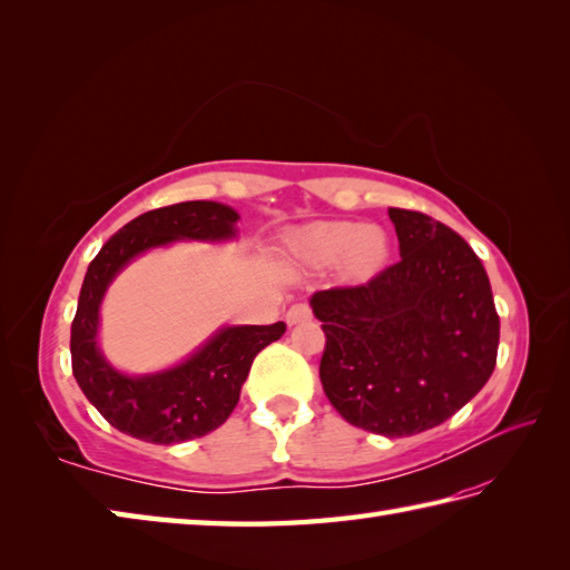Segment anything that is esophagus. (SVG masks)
I'll list each match as a JSON object with an SVG mask.
<instances>
[{"label":"esophagus","instance_id":"34e87169","mask_svg":"<svg viewBox=\"0 0 570 570\" xmlns=\"http://www.w3.org/2000/svg\"><path fill=\"white\" fill-rule=\"evenodd\" d=\"M311 318V308L306 304H294L292 308L286 311V323L288 325H296L301 321H308Z\"/></svg>","mask_w":570,"mask_h":570}]
</instances>
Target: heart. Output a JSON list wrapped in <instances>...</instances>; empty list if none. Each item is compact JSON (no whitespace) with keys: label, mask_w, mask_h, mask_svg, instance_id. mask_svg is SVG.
<instances>
[{"label":"heart","mask_w":570,"mask_h":570,"mask_svg":"<svg viewBox=\"0 0 570 570\" xmlns=\"http://www.w3.org/2000/svg\"><path fill=\"white\" fill-rule=\"evenodd\" d=\"M301 245L313 259L331 264L343 259L345 272L353 278H367L386 262V237L380 227H362L357 223H318L301 235Z\"/></svg>","instance_id":"b5f03b06"}]
</instances>
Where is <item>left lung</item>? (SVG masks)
I'll list each match as a JSON object with an SVG mask.
<instances>
[{
  "instance_id": "8db88e82",
  "label": "left lung",
  "mask_w": 570,
  "mask_h": 570,
  "mask_svg": "<svg viewBox=\"0 0 570 570\" xmlns=\"http://www.w3.org/2000/svg\"><path fill=\"white\" fill-rule=\"evenodd\" d=\"M402 259L367 284L313 294L321 382L357 429L404 439L475 396L498 362L500 316L478 254L433 217L390 208Z\"/></svg>"
}]
</instances>
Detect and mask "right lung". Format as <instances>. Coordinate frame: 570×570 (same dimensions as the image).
I'll use <instances>...</instances> for the list:
<instances>
[{"label": "right lung", "instance_id": "add662e5", "mask_svg": "<svg viewBox=\"0 0 570 570\" xmlns=\"http://www.w3.org/2000/svg\"><path fill=\"white\" fill-rule=\"evenodd\" d=\"M239 215L213 200H188L144 213L105 242L88 266L70 325L72 374L92 406L131 439L180 443L223 426L239 402L259 350L286 333V323L237 325L217 333L184 365L147 377H127L107 365L98 350V311L107 284L149 247L174 239H227Z\"/></svg>", "mask_w": 570, "mask_h": 570}]
</instances>
